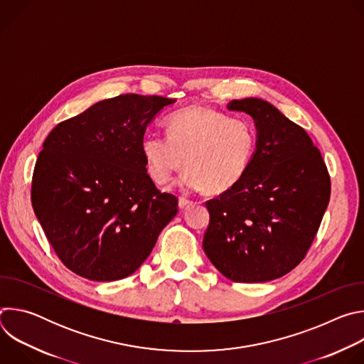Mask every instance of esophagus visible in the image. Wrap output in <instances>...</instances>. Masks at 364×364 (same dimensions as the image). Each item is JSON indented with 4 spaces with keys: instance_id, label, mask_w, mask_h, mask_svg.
Masks as SVG:
<instances>
[{
    "instance_id": "obj_1",
    "label": "esophagus",
    "mask_w": 364,
    "mask_h": 364,
    "mask_svg": "<svg viewBox=\"0 0 364 364\" xmlns=\"http://www.w3.org/2000/svg\"><path fill=\"white\" fill-rule=\"evenodd\" d=\"M191 203H193V201L188 200V198H186V197H180V198H178V207H180V209H186V207H188Z\"/></svg>"
}]
</instances>
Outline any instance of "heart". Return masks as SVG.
Wrapping results in <instances>:
<instances>
[{"mask_svg": "<svg viewBox=\"0 0 364 364\" xmlns=\"http://www.w3.org/2000/svg\"><path fill=\"white\" fill-rule=\"evenodd\" d=\"M168 136L149 134L141 142L146 173L166 184L188 168L181 186L219 194L233 188L249 170L257 145L253 125L207 107H188L167 122Z\"/></svg>", "mask_w": 364, "mask_h": 364, "instance_id": "obj_1", "label": "heart"}]
</instances>
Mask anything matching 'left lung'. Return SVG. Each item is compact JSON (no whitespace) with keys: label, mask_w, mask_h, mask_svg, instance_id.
Instances as JSON below:
<instances>
[{"label":"left lung","mask_w":364,"mask_h":364,"mask_svg":"<svg viewBox=\"0 0 364 364\" xmlns=\"http://www.w3.org/2000/svg\"><path fill=\"white\" fill-rule=\"evenodd\" d=\"M228 109L253 118L257 145L243 178L205 201L203 249L230 281L267 282L305 257L330 201V176L305 129L269 102L235 99Z\"/></svg>","instance_id":"8db88e82"}]
</instances>
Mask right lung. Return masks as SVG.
I'll use <instances>...</instances> for the list:
<instances>
[{
	"mask_svg": "<svg viewBox=\"0 0 364 364\" xmlns=\"http://www.w3.org/2000/svg\"><path fill=\"white\" fill-rule=\"evenodd\" d=\"M176 99L119 95L56 125L36 161L31 204L66 268L90 281L134 274L178 200L161 193L141 151L148 124Z\"/></svg>",
	"mask_w": 364,
	"mask_h": 364,
	"instance_id": "1",
	"label": "right lung"
}]
</instances>
